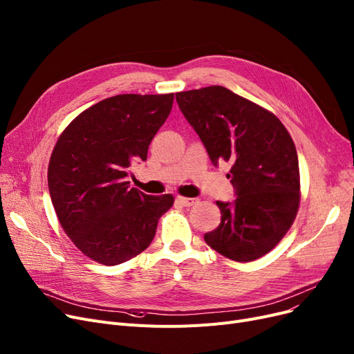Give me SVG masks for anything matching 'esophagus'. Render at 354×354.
Listing matches in <instances>:
<instances>
[{"label": "esophagus", "mask_w": 354, "mask_h": 354, "mask_svg": "<svg viewBox=\"0 0 354 354\" xmlns=\"http://www.w3.org/2000/svg\"><path fill=\"white\" fill-rule=\"evenodd\" d=\"M176 203L183 205V207H192V205H195L198 203V199L196 198H187V196H180L179 195V196H176Z\"/></svg>", "instance_id": "34e87169"}]
</instances>
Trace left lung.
<instances>
[{
  "label": "left lung",
  "mask_w": 354,
  "mask_h": 354,
  "mask_svg": "<svg viewBox=\"0 0 354 354\" xmlns=\"http://www.w3.org/2000/svg\"><path fill=\"white\" fill-rule=\"evenodd\" d=\"M180 111L214 165L228 162L237 198L217 201L221 223L204 236L211 249L245 263L276 248L301 201L297 149L269 110L220 85L176 92Z\"/></svg>",
  "instance_id": "1"
}]
</instances>
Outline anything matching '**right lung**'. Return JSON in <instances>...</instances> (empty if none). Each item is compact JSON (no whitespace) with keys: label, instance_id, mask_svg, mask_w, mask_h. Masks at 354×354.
<instances>
[{"label":"right lung","instance_id":"1","mask_svg":"<svg viewBox=\"0 0 354 354\" xmlns=\"http://www.w3.org/2000/svg\"><path fill=\"white\" fill-rule=\"evenodd\" d=\"M174 94H121L75 117L59 136L48 167L57 220L85 256L105 266L145 252L156 234L171 194L146 195L129 187L134 160L171 114Z\"/></svg>","mask_w":354,"mask_h":354}]
</instances>
